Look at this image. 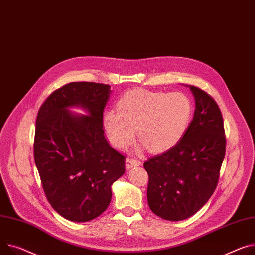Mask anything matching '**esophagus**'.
<instances>
[{"label": "esophagus", "mask_w": 255, "mask_h": 255, "mask_svg": "<svg viewBox=\"0 0 255 255\" xmlns=\"http://www.w3.org/2000/svg\"><path fill=\"white\" fill-rule=\"evenodd\" d=\"M141 165V162L137 159H134V158H127L126 159V168L127 169H130L132 167H135V166H139Z\"/></svg>", "instance_id": "34e87169"}]
</instances>
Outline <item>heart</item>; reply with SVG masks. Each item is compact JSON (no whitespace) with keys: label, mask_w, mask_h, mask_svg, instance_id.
<instances>
[{"label":"heart","mask_w":255,"mask_h":255,"mask_svg":"<svg viewBox=\"0 0 255 255\" xmlns=\"http://www.w3.org/2000/svg\"><path fill=\"white\" fill-rule=\"evenodd\" d=\"M117 111L104 114L103 124L110 141L127 148L138 136L152 152L172 148L188 130L193 116L191 99L181 92H152L142 89L125 93Z\"/></svg>","instance_id":"heart-1"}]
</instances>
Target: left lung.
<instances>
[{
	"instance_id": "left-lung-1",
	"label": "left lung",
	"mask_w": 255,
	"mask_h": 255,
	"mask_svg": "<svg viewBox=\"0 0 255 255\" xmlns=\"http://www.w3.org/2000/svg\"><path fill=\"white\" fill-rule=\"evenodd\" d=\"M196 109L179 142L164 154L149 158L147 202L158 216L178 222L194 215L212 196L226 155L222 112L204 90L190 86Z\"/></svg>"
}]
</instances>
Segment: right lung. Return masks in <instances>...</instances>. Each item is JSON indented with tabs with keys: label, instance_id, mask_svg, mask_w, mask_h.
Instances as JSON below:
<instances>
[{
	"label": "right lung",
	"instance_id": "add662e5",
	"mask_svg": "<svg viewBox=\"0 0 255 255\" xmlns=\"http://www.w3.org/2000/svg\"><path fill=\"white\" fill-rule=\"evenodd\" d=\"M110 88L72 82L51 93L38 112L35 163L51 206L72 222H89L103 213L110 205L112 184L125 172V156L105 136ZM71 106H81L89 115L73 114Z\"/></svg>",
	"mask_w": 255,
	"mask_h": 255
}]
</instances>
